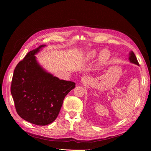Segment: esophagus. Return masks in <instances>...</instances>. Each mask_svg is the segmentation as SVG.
I'll return each mask as SVG.
<instances>
[{"label": "esophagus", "mask_w": 151, "mask_h": 151, "mask_svg": "<svg viewBox=\"0 0 151 151\" xmlns=\"http://www.w3.org/2000/svg\"><path fill=\"white\" fill-rule=\"evenodd\" d=\"M87 81H88V78H87V77H86V76L82 77V78H81V82H82V83H86Z\"/></svg>", "instance_id": "34e87169"}]
</instances>
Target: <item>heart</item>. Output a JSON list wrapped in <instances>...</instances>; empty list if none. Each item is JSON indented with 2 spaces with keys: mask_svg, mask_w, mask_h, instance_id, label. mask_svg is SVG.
Returning <instances> with one entry per match:
<instances>
[{
  "mask_svg": "<svg viewBox=\"0 0 151 151\" xmlns=\"http://www.w3.org/2000/svg\"><path fill=\"white\" fill-rule=\"evenodd\" d=\"M98 52L96 50H89V51L87 52L85 58L86 60H92V59L94 58L96 56ZM111 57V53L110 52L109 50L104 49L101 50L100 52L99 56H98V63L99 64H104V63H106Z\"/></svg>",
  "mask_w": 151,
  "mask_h": 151,
  "instance_id": "heart-1",
  "label": "heart"
}]
</instances>
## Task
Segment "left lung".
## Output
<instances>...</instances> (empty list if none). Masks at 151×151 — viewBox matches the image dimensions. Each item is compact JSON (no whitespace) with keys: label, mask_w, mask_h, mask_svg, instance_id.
<instances>
[{"label":"left lung","mask_w":151,"mask_h":151,"mask_svg":"<svg viewBox=\"0 0 151 151\" xmlns=\"http://www.w3.org/2000/svg\"><path fill=\"white\" fill-rule=\"evenodd\" d=\"M129 60L130 63H134V64H135L137 65H139V62L137 61V59L134 53L132 52V51L129 52Z\"/></svg>","instance_id":"1"}]
</instances>
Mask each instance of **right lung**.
Here are the masks:
<instances>
[{
    "label": "right lung",
    "mask_w": 151,
    "mask_h": 151,
    "mask_svg": "<svg viewBox=\"0 0 151 151\" xmlns=\"http://www.w3.org/2000/svg\"><path fill=\"white\" fill-rule=\"evenodd\" d=\"M45 47L42 45L31 50L18 63L11 87L18 115L27 122L42 126L56 119L63 99L76 87L74 82L60 80L40 65L35 55Z\"/></svg>",
    "instance_id": "right-lung-1"
}]
</instances>
